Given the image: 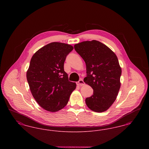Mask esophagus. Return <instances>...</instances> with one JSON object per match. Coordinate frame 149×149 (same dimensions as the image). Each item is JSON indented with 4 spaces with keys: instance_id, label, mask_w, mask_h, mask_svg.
<instances>
[{
    "instance_id": "34e87169",
    "label": "esophagus",
    "mask_w": 149,
    "mask_h": 149,
    "mask_svg": "<svg viewBox=\"0 0 149 149\" xmlns=\"http://www.w3.org/2000/svg\"><path fill=\"white\" fill-rule=\"evenodd\" d=\"M77 84L78 85H79V86H82V85H84L85 83H84V81L82 79H80L77 83Z\"/></svg>"
}]
</instances>
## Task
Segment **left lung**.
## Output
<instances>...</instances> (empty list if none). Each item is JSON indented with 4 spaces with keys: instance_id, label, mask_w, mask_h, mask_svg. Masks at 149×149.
<instances>
[{
    "instance_id": "obj_1",
    "label": "left lung",
    "mask_w": 149,
    "mask_h": 149,
    "mask_svg": "<svg viewBox=\"0 0 149 149\" xmlns=\"http://www.w3.org/2000/svg\"><path fill=\"white\" fill-rule=\"evenodd\" d=\"M75 50L86 64V84L93 89V94L85 99L86 106L96 112L107 111L117 98L120 88L122 70L113 52L96 40L74 45Z\"/></svg>"
}]
</instances>
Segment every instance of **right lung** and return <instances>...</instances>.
I'll use <instances>...</instances> for the list:
<instances>
[{
	"label": "right lung",
	"mask_w": 149,
	"mask_h": 149,
	"mask_svg": "<svg viewBox=\"0 0 149 149\" xmlns=\"http://www.w3.org/2000/svg\"><path fill=\"white\" fill-rule=\"evenodd\" d=\"M73 47L63 43L51 42L32 57L27 79L32 94L44 109L56 112L65 106L76 84L69 80L64 62Z\"/></svg>",
	"instance_id": "right-lung-1"
}]
</instances>
